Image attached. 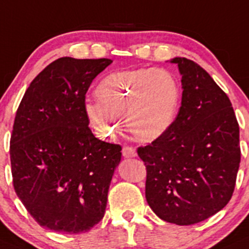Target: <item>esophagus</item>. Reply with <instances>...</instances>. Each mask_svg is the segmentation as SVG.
<instances>
[{"mask_svg":"<svg viewBox=\"0 0 249 249\" xmlns=\"http://www.w3.org/2000/svg\"><path fill=\"white\" fill-rule=\"evenodd\" d=\"M122 153H123V156H124V159H131L136 156V150L133 148H131V146H124Z\"/></svg>","mask_w":249,"mask_h":249,"instance_id":"34e87169","label":"esophagus"}]
</instances>
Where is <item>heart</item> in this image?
Returning a JSON list of instances; mask_svg holds the SVG:
<instances>
[{
    "instance_id": "1",
    "label": "heart",
    "mask_w": 249,
    "mask_h": 249,
    "mask_svg": "<svg viewBox=\"0 0 249 249\" xmlns=\"http://www.w3.org/2000/svg\"><path fill=\"white\" fill-rule=\"evenodd\" d=\"M98 103L86 105V114L105 136L125 126L136 141L151 143L166 135L177 117L180 87L169 71L137 68L112 72L95 88Z\"/></svg>"
}]
</instances>
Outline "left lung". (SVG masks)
Masks as SVG:
<instances>
[{"instance_id": "8db88e82", "label": "left lung", "mask_w": 249, "mask_h": 249, "mask_svg": "<svg viewBox=\"0 0 249 249\" xmlns=\"http://www.w3.org/2000/svg\"><path fill=\"white\" fill-rule=\"evenodd\" d=\"M181 75L179 113L166 135L138 148L145 198L163 221L190 226L228 204L239 171L240 131L229 98L197 63L169 61Z\"/></svg>"}]
</instances>
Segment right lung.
<instances>
[{"label": "right lung", "mask_w": 249, "mask_h": 249, "mask_svg": "<svg viewBox=\"0 0 249 249\" xmlns=\"http://www.w3.org/2000/svg\"><path fill=\"white\" fill-rule=\"evenodd\" d=\"M112 61L63 57L26 90L10 137L14 190L44 228L88 231L101 221L122 146L88 127L86 93Z\"/></svg>", "instance_id": "1"}]
</instances>
